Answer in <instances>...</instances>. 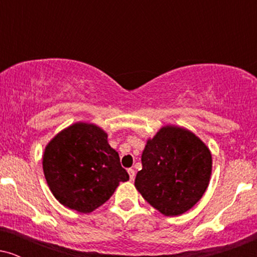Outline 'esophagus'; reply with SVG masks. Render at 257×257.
Returning <instances> with one entry per match:
<instances>
[{
	"instance_id": "esophagus-1",
	"label": "esophagus",
	"mask_w": 257,
	"mask_h": 257,
	"mask_svg": "<svg viewBox=\"0 0 257 257\" xmlns=\"http://www.w3.org/2000/svg\"><path fill=\"white\" fill-rule=\"evenodd\" d=\"M128 174H129V178H131V180H133L135 178V172L134 169H128Z\"/></svg>"
}]
</instances>
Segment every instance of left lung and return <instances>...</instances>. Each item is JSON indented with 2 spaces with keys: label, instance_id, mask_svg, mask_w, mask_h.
<instances>
[{
  "label": "left lung",
  "instance_id": "obj_1",
  "mask_svg": "<svg viewBox=\"0 0 257 257\" xmlns=\"http://www.w3.org/2000/svg\"><path fill=\"white\" fill-rule=\"evenodd\" d=\"M141 163L137 190L159 213L176 216L202 198L210 181L213 159L210 150L192 132L166 125L147 140Z\"/></svg>",
  "mask_w": 257,
  "mask_h": 257
}]
</instances>
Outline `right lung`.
<instances>
[{
    "instance_id": "right-lung-1",
    "label": "right lung",
    "mask_w": 257,
    "mask_h": 257,
    "mask_svg": "<svg viewBox=\"0 0 257 257\" xmlns=\"http://www.w3.org/2000/svg\"><path fill=\"white\" fill-rule=\"evenodd\" d=\"M42 164L53 196L78 213L95 210L119 182L129 180L107 134L91 123L78 122L58 133L44 149Z\"/></svg>"
}]
</instances>
